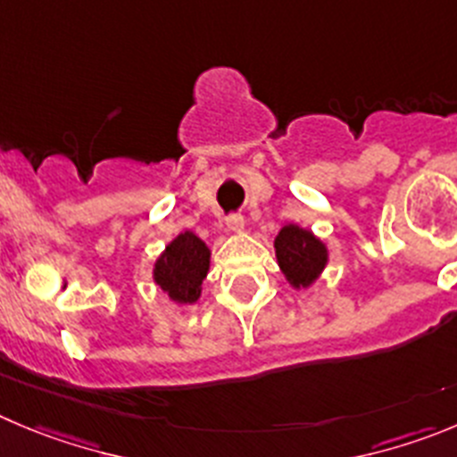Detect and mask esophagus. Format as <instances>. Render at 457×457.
<instances>
[{"label":"esophagus","instance_id":"obj_1","mask_svg":"<svg viewBox=\"0 0 457 457\" xmlns=\"http://www.w3.org/2000/svg\"><path fill=\"white\" fill-rule=\"evenodd\" d=\"M228 228L232 229V232H243V228H245V220H243V216L232 214V216H228Z\"/></svg>","mask_w":457,"mask_h":457}]
</instances>
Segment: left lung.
<instances>
[{"instance_id":"obj_1","label":"left lung","mask_w":457,"mask_h":457,"mask_svg":"<svg viewBox=\"0 0 457 457\" xmlns=\"http://www.w3.org/2000/svg\"><path fill=\"white\" fill-rule=\"evenodd\" d=\"M275 254L281 272L293 288H309L329 262V250L311 229L284 225L275 238Z\"/></svg>"}]
</instances>
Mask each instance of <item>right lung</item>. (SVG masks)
<instances>
[{
    "label": "right lung",
    "mask_w": 457,
    "mask_h": 457,
    "mask_svg": "<svg viewBox=\"0 0 457 457\" xmlns=\"http://www.w3.org/2000/svg\"><path fill=\"white\" fill-rule=\"evenodd\" d=\"M209 248L194 232L178 234L157 257L153 279L178 304H194L209 272Z\"/></svg>",
    "instance_id": "add662e5"
}]
</instances>
